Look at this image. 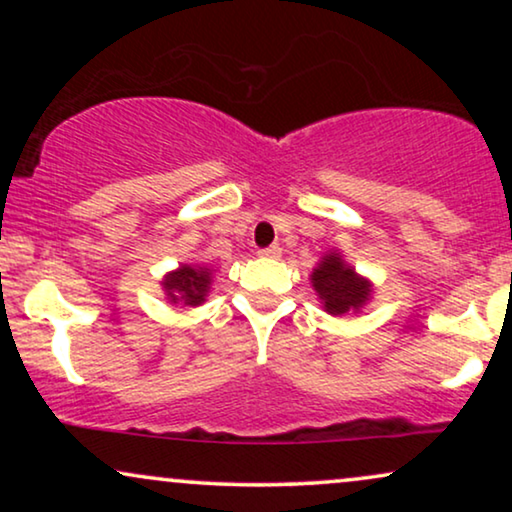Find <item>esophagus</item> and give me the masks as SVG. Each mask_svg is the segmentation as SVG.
<instances>
[{"label":"esophagus","instance_id":"esophagus-1","mask_svg":"<svg viewBox=\"0 0 512 512\" xmlns=\"http://www.w3.org/2000/svg\"><path fill=\"white\" fill-rule=\"evenodd\" d=\"M258 256H263V258H279V256H282V247L272 244V247H265V249L258 251Z\"/></svg>","mask_w":512,"mask_h":512}]
</instances>
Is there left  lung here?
Returning <instances> with one entry per match:
<instances>
[{
  "label": "left lung",
  "mask_w": 512,
  "mask_h": 512,
  "mask_svg": "<svg viewBox=\"0 0 512 512\" xmlns=\"http://www.w3.org/2000/svg\"><path fill=\"white\" fill-rule=\"evenodd\" d=\"M312 289L319 303L331 317L359 314L373 298V282L356 272L352 263L345 261L340 249L326 251L321 261L312 268Z\"/></svg>",
  "instance_id": "left-lung-1"
}]
</instances>
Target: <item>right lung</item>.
Segmentation results:
<instances>
[{"instance_id": "1", "label": "right lung", "mask_w": 512, "mask_h": 512, "mask_svg": "<svg viewBox=\"0 0 512 512\" xmlns=\"http://www.w3.org/2000/svg\"><path fill=\"white\" fill-rule=\"evenodd\" d=\"M214 282V270L202 263H181L163 277L165 298L170 305L179 307H200L209 296Z\"/></svg>"}]
</instances>
